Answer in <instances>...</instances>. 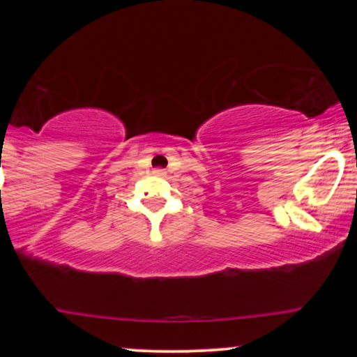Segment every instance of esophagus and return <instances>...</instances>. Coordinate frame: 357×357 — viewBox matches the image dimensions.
I'll return each mask as SVG.
<instances>
[{
    "label": "esophagus",
    "instance_id": "1",
    "mask_svg": "<svg viewBox=\"0 0 357 357\" xmlns=\"http://www.w3.org/2000/svg\"><path fill=\"white\" fill-rule=\"evenodd\" d=\"M154 174H158V176H165V174H166V171H165V169H155V171H154Z\"/></svg>",
    "mask_w": 357,
    "mask_h": 357
}]
</instances>
